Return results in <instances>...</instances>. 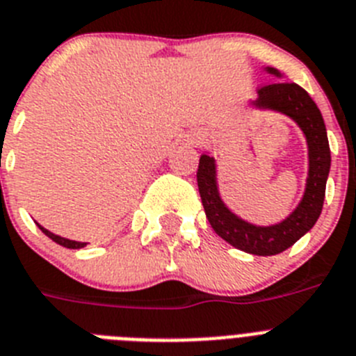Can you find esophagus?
Returning <instances> with one entry per match:
<instances>
[{
    "mask_svg": "<svg viewBox=\"0 0 356 356\" xmlns=\"http://www.w3.org/2000/svg\"><path fill=\"white\" fill-rule=\"evenodd\" d=\"M202 140H204V138H200V136H199V138H193V140H191V141H193V143H195V145H199V143H202Z\"/></svg>",
    "mask_w": 356,
    "mask_h": 356,
    "instance_id": "34e87169",
    "label": "esophagus"
}]
</instances>
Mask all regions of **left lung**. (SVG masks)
<instances>
[{
    "instance_id": "1",
    "label": "left lung",
    "mask_w": 356,
    "mask_h": 356,
    "mask_svg": "<svg viewBox=\"0 0 356 356\" xmlns=\"http://www.w3.org/2000/svg\"><path fill=\"white\" fill-rule=\"evenodd\" d=\"M267 73L281 79L274 67ZM256 109L276 111L298 123L308 145V177L301 202L285 220L272 225H256L234 215L222 200L216 182L215 157L202 154L197 170V184L204 211L215 233L225 242L254 256H274L286 251L312 229L323 211L326 181L332 165L330 145L323 114L301 86L276 80L258 89V98L251 102Z\"/></svg>"
}]
</instances>
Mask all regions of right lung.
I'll list each match as a JSON object with an SVG mask.
<instances>
[{
  "label": "right lung",
  "instance_id": "add662e5",
  "mask_svg": "<svg viewBox=\"0 0 356 356\" xmlns=\"http://www.w3.org/2000/svg\"><path fill=\"white\" fill-rule=\"evenodd\" d=\"M39 225V229L42 231V233L46 234L48 238H51L55 243H58V245H63V247H67V249H82V247L86 245V242H75V240H70V238H64V236H58V234H54L51 231L44 229L41 224H37Z\"/></svg>",
  "mask_w": 356,
  "mask_h": 356
}]
</instances>
